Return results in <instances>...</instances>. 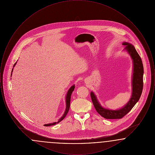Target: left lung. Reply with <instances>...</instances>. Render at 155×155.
<instances>
[{
	"mask_svg": "<svg viewBox=\"0 0 155 155\" xmlns=\"http://www.w3.org/2000/svg\"><path fill=\"white\" fill-rule=\"evenodd\" d=\"M125 45L124 50L128 53L133 59V74L132 79V95L130 101L125 106L118 110H110L103 107L97 99L93 92H91L92 103L96 111L104 118L106 119H118L123 118L131 110L140 98L143 89V67L141 58L137 52L134 45L128 42H123Z\"/></svg>",
	"mask_w": 155,
	"mask_h": 155,
	"instance_id": "8db88e82",
	"label": "left lung"
}]
</instances>
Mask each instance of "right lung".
Listing matches in <instances>:
<instances>
[{
	"mask_svg": "<svg viewBox=\"0 0 155 155\" xmlns=\"http://www.w3.org/2000/svg\"><path fill=\"white\" fill-rule=\"evenodd\" d=\"M16 63H17V62H16ZM16 63H15V64H14L13 67L15 66V65L16 64ZM13 68L12 69V72H13ZM11 75H12V74H11ZM74 88H75V85H73V86H71V87H70V88L69 89H68V91H67L66 96V108L65 111H64V113L63 115L62 116V117H61V118L59 119L58 122H54V123H50V124H45V126H51V125H55L56 124H57V123H60L61 121H62V120H63L64 118V117L66 116L67 114V113L68 112V111H69V109H70V99H71V94H72V92H73V91L74 90Z\"/></svg>",
	"mask_w": 155,
	"mask_h": 155,
	"instance_id": "add662e5",
	"label": "right lung"
}]
</instances>
